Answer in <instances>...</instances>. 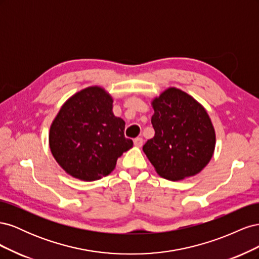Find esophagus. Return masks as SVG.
I'll list each match as a JSON object with an SVG mask.
<instances>
[{
  "label": "esophagus",
  "mask_w": 259,
  "mask_h": 259,
  "mask_svg": "<svg viewBox=\"0 0 259 259\" xmlns=\"http://www.w3.org/2000/svg\"><path fill=\"white\" fill-rule=\"evenodd\" d=\"M144 144V139L142 137H137L134 139V145L136 147H142Z\"/></svg>",
  "instance_id": "1"
}]
</instances>
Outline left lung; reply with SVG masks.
I'll return each mask as SVG.
<instances>
[{
    "instance_id": "left-lung-1",
    "label": "left lung",
    "mask_w": 259,
    "mask_h": 259,
    "mask_svg": "<svg viewBox=\"0 0 259 259\" xmlns=\"http://www.w3.org/2000/svg\"><path fill=\"white\" fill-rule=\"evenodd\" d=\"M152 106L154 136L143 150L155 170L169 180L200 173L215 149V131L205 109L175 88L163 92Z\"/></svg>"
}]
</instances>
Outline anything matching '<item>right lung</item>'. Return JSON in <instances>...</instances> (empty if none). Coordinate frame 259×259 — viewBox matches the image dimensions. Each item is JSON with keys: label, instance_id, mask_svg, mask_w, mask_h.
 <instances>
[{"label": "right lung", "instance_id": "obj_1", "mask_svg": "<svg viewBox=\"0 0 259 259\" xmlns=\"http://www.w3.org/2000/svg\"><path fill=\"white\" fill-rule=\"evenodd\" d=\"M125 122L112 113V98L98 86L69 98L52 124L50 147L69 175L93 182L109 175L117 158L133 147Z\"/></svg>", "mask_w": 259, "mask_h": 259}]
</instances>
